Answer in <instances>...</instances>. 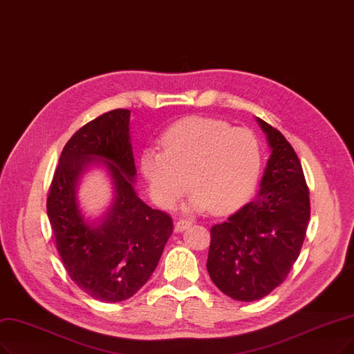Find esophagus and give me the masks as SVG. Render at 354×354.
I'll list each match as a JSON object with an SVG mask.
<instances>
[{
    "instance_id": "1",
    "label": "esophagus",
    "mask_w": 354,
    "mask_h": 354,
    "mask_svg": "<svg viewBox=\"0 0 354 354\" xmlns=\"http://www.w3.org/2000/svg\"><path fill=\"white\" fill-rule=\"evenodd\" d=\"M191 226V220L187 218H179L175 221V230L176 232H184L185 229H188Z\"/></svg>"
}]
</instances>
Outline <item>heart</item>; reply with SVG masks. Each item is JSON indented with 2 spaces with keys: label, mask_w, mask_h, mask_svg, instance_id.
<instances>
[{
  "label": "heart",
  "mask_w": 354,
  "mask_h": 354,
  "mask_svg": "<svg viewBox=\"0 0 354 354\" xmlns=\"http://www.w3.org/2000/svg\"><path fill=\"white\" fill-rule=\"evenodd\" d=\"M162 150L146 149L140 170L151 200L174 207L189 187L192 210L217 214L239 208L252 194L263 163L257 137L212 118H188L160 138ZM189 180H186V178Z\"/></svg>",
  "instance_id": "b5f03b06"
}]
</instances>
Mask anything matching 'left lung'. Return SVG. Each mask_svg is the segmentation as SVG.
Listing matches in <instances>:
<instances>
[{"instance_id":"left-lung-1","label":"left lung","mask_w":354,"mask_h":354,"mask_svg":"<svg viewBox=\"0 0 354 354\" xmlns=\"http://www.w3.org/2000/svg\"><path fill=\"white\" fill-rule=\"evenodd\" d=\"M271 156L257 198L210 230L207 270L218 289L252 302L270 295L290 272L310 217L304 169L279 129L257 118Z\"/></svg>"}]
</instances>
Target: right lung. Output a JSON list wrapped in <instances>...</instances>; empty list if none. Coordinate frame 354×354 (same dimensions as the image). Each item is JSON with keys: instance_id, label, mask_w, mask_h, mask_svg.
Returning <instances> with one entry per match:
<instances>
[{"instance_id": "add662e5", "label": "right lung", "mask_w": 354, "mask_h": 354, "mask_svg": "<svg viewBox=\"0 0 354 354\" xmlns=\"http://www.w3.org/2000/svg\"><path fill=\"white\" fill-rule=\"evenodd\" d=\"M129 113L109 111L77 131L61 153L46 200L71 280L93 299L113 304L147 283L174 232L170 216L153 210L134 189ZM91 164L106 167L114 185V203L97 224L84 218L76 200L77 180Z\"/></svg>"}]
</instances>
